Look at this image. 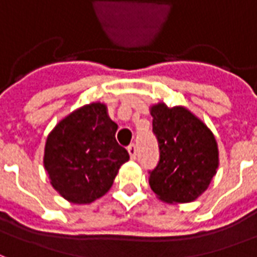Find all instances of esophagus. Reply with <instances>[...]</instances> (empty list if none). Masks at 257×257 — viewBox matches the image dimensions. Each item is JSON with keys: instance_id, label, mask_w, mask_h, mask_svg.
<instances>
[{"instance_id": "34e87169", "label": "esophagus", "mask_w": 257, "mask_h": 257, "mask_svg": "<svg viewBox=\"0 0 257 257\" xmlns=\"http://www.w3.org/2000/svg\"><path fill=\"white\" fill-rule=\"evenodd\" d=\"M136 153H138V150H136V146L135 145L129 146L128 154H129V157H131V160H135V158H136Z\"/></svg>"}]
</instances>
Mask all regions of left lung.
Masks as SVG:
<instances>
[{
	"label": "left lung",
	"instance_id": "1",
	"mask_svg": "<svg viewBox=\"0 0 257 257\" xmlns=\"http://www.w3.org/2000/svg\"><path fill=\"white\" fill-rule=\"evenodd\" d=\"M160 162L150 172L151 190L167 204H186L201 197L219 168V149L212 131L189 108L150 106Z\"/></svg>",
	"mask_w": 257,
	"mask_h": 257
}]
</instances>
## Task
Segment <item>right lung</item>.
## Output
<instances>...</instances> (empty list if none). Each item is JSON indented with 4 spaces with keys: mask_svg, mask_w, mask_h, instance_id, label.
Segmentation results:
<instances>
[{
    "mask_svg": "<svg viewBox=\"0 0 257 257\" xmlns=\"http://www.w3.org/2000/svg\"><path fill=\"white\" fill-rule=\"evenodd\" d=\"M118 125L107 106L93 101L60 119L49 132L44 168L52 187L71 204H90L111 189L128 151L118 145Z\"/></svg>",
    "mask_w": 257,
    "mask_h": 257,
    "instance_id": "add662e5",
    "label": "right lung"
}]
</instances>
